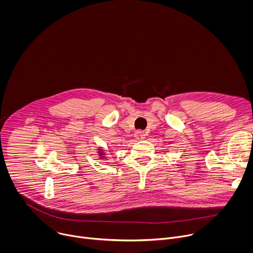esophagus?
Listing matches in <instances>:
<instances>
[{
	"instance_id": "1",
	"label": "esophagus",
	"mask_w": 253,
	"mask_h": 253,
	"mask_svg": "<svg viewBox=\"0 0 253 253\" xmlns=\"http://www.w3.org/2000/svg\"><path fill=\"white\" fill-rule=\"evenodd\" d=\"M135 138L137 140H143L144 138H145V133H144L143 131H137L135 133Z\"/></svg>"
}]
</instances>
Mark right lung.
Wrapping results in <instances>:
<instances>
[{
	"label": "right lung",
	"instance_id": "obj_1",
	"mask_svg": "<svg viewBox=\"0 0 253 253\" xmlns=\"http://www.w3.org/2000/svg\"><path fill=\"white\" fill-rule=\"evenodd\" d=\"M98 151H99V154H98V155L100 156V158H101V159H104V158H105V153L103 152V150H102L101 148H99Z\"/></svg>",
	"mask_w": 253,
	"mask_h": 253
}]
</instances>
